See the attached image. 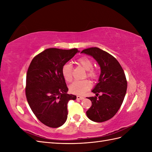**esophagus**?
I'll use <instances>...</instances> for the list:
<instances>
[{
  "instance_id": "obj_1",
  "label": "esophagus",
  "mask_w": 152,
  "mask_h": 152,
  "mask_svg": "<svg viewBox=\"0 0 152 152\" xmlns=\"http://www.w3.org/2000/svg\"><path fill=\"white\" fill-rule=\"evenodd\" d=\"M76 99H78V100H83V99H84V97H83V96H82L77 95V96H76Z\"/></svg>"
}]
</instances>
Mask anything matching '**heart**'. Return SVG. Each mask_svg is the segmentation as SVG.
<instances>
[{
	"mask_svg": "<svg viewBox=\"0 0 152 152\" xmlns=\"http://www.w3.org/2000/svg\"><path fill=\"white\" fill-rule=\"evenodd\" d=\"M77 63L83 69L87 70V76L93 80L99 78V71L93 69V61L90 58L83 56L77 60ZM72 66L70 63H65L62 67V74L65 81L70 83L72 81ZM91 83L88 80L74 82L69 86L70 93L75 95H82L91 88Z\"/></svg>",
	"mask_w": 152,
	"mask_h": 152,
	"instance_id": "heart-1",
	"label": "heart"
}]
</instances>
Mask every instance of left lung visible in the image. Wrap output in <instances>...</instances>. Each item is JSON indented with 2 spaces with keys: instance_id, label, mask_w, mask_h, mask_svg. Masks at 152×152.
I'll return each instance as SVG.
<instances>
[{
  "instance_id": "8db88e82",
  "label": "left lung",
  "mask_w": 152,
  "mask_h": 152,
  "mask_svg": "<svg viewBox=\"0 0 152 152\" xmlns=\"http://www.w3.org/2000/svg\"><path fill=\"white\" fill-rule=\"evenodd\" d=\"M82 53L91 56L101 69L99 83L92 90L96 96L88 98L92 104L87 116L95 122L106 121L115 115L124 100L127 88L125 72L114 56L99 48H88ZM99 93L102 95L98 96Z\"/></svg>"
}]
</instances>
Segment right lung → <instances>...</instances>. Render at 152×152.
I'll return each mask as SVG.
<instances>
[{
    "instance_id": "1",
    "label": "right lung",
    "mask_w": 152,
    "mask_h": 152,
    "mask_svg": "<svg viewBox=\"0 0 152 152\" xmlns=\"http://www.w3.org/2000/svg\"><path fill=\"white\" fill-rule=\"evenodd\" d=\"M78 52V49L48 48L35 56L27 70L25 95L31 109L38 120L57 128L67 119V104L76 96L67 94L62 74L64 64Z\"/></svg>"
}]
</instances>
